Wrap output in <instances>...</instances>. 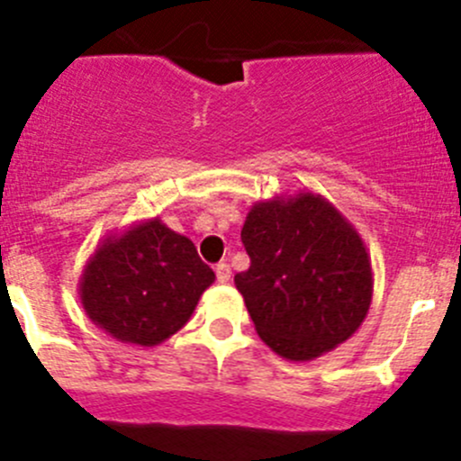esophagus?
Here are the masks:
<instances>
[{
	"instance_id": "esophagus-1",
	"label": "esophagus",
	"mask_w": 461,
	"mask_h": 461,
	"mask_svg": "<svg viewBox=\"0 0 461 461\" xmlns=\"http://www.w3.org/2000/svg\"><path fill=\"white\" fill-rule=\"evenodd\" d=\"M216 277H218V282H221V284L230 282V277H231L230 264H225V261H221V264L216 266Z\"/></svg>"
}]
</instances>
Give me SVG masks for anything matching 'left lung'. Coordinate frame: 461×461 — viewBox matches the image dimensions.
I'll return each instance as SVG.
<instances>
[{"label":"left lung","mask_w":461,"mask_h":461,"mask_svg":"<svg viewBox=\"0 0 461 461\" xmlns=\"http://www.w3.org/2000/svg\"><path fill=\"white\" fill-rule=\"evenodd\" d=\"M240 240L250 268L234 284L270 350L312 361L359 330L373 300L371 257L332 202L312 191L255 202Z\"/></svg>","instance_id":"obj_1"}]
</instances>
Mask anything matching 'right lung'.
Masks as SVG:
<instances>
[{"instance_id": "obj_1", "label": "right lung", "mask_w": 461, "mask_h": 461, "mask_svg": "<svg viewBox=\"0 0 461 461\" xmlns=\"http://www.w3.org/2000/svg\"><path fill=\"white\" fill-rule=\"evenodd\" d=\"M216 275L158 218L109 234L79 277L86 316L113 339L152 348L179 332Z\"/></svg>"}]
</instances>
